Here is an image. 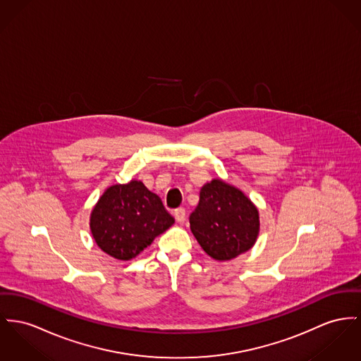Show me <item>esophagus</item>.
<instances>
[{
  "instance_id": "obj_1",
  "label": "esophagus",
  "mask_w": 361,
  "mask_h": 361,
  "mask_svg": "<svg viewBox=\"0 0 361 361\" xmlns=\"http://www.w3.org/2000/svg\"><path fill=\"white\" fill-rule=\"evenodd\" d=\"M173 216L176 219V221L183 223L186 220V211H185V208H176L175 212H173Z\"/></svg>"
}]
</instances>
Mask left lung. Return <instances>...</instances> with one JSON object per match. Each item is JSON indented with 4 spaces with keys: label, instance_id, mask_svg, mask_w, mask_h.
Listing matches in <instances>:
<instances>
[{
    "label": "left lung",
    "instance_id": "left-lung-1",
    "mask_svg": "<svg viewBox=\"0 0 361 361\" xmlns=\"http://www.w3.org/2000/svg\"><path fill=\"white\" fill-rule=\"evenodd\" d=\"M190 228L208 256L219 262L231 260L257 240L259 211L240 189L214 179L201 188Z\"/></svg>",
    "mask_w": 361,
    "mask_h": 361
}]
</instances>
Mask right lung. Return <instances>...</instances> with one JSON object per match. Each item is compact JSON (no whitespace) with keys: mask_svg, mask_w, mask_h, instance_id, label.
<instances>
[{"mask_svg":"<svg viewBox=\"0 0 361 361\" xmlns=\"http://www.w3.org/2000/svg\"><path fill=\"white\" fill-rule=\"evenodd\" d=\"M160 197L141 180L114 185L99 197L90 230L101 250L118 260H131L173 224Z\"/></svg>","mask_w":361,"mask_h":361,"instance_id":"obj_1","label":"right lung"}]
</instances>
